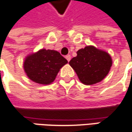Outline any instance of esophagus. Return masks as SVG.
Listing matches in <instances>:
<instances>
[{"label":"esophagus","mask_w":132,"mask_h":132,"mask_svg":"<svg viewBox=\"0 0 132 132\" xmlns=\"http://www.w3.org/2000/svg\"><path fill=\"white\" fill-rule=\"evenodd\" d=\"M66 59L68 61H70V60H71V55H67L66 56Z\"/></svg>","instance_id":"obj_1"}]
</instances>
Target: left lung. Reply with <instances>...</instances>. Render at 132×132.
Returning a JSON list of instances; mask_svg holds the SVG:
<instances>
[{"label": "left lung", "mask_w": 132, "mask_h": 132, "mask_svg": "<svg viewBox=\"0 0 132 132\" xmlns=\"http://www.w3.org/2000/svg\"><path fill=\"white\" fill-rule=\"evenodd\" d=\"M69 65L83 84L92 85L100 82L108 75L112 60L107 52L89 46L79 49Z\"/></svg>", "instance_id": "obj_1"}]
</instances>
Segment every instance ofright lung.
I'll return each mask as SVG.
<instances>
[{"instance_id": "add662e5", "label": "right lung", "mask_w": 132, "mask_h": 132, "mask_svg": "<svg viewBox=\"0 0 132 132\" xmlns=\"http://www.w3.org/2000/svg\"><path fill=\"white\" fill-rule=\"evenodd\" d=\"M67 63L58 52L43 49L29 55L25 59L23 68L32 81L46 85L55 80L60 68Z\"/></svg>"}]
</instances>
